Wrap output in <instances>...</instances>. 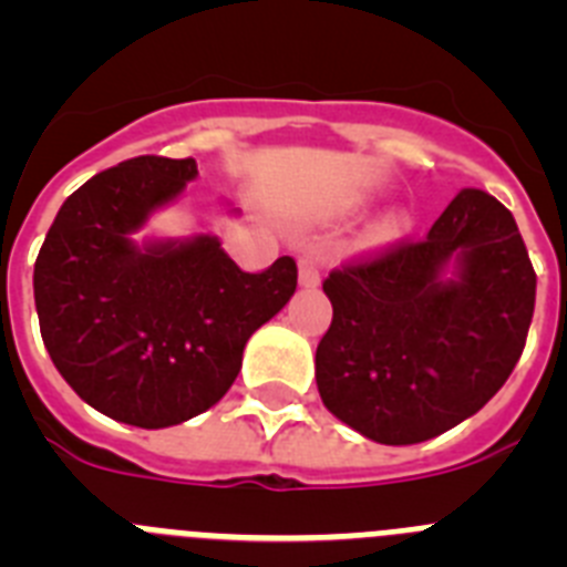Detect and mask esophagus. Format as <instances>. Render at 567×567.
I'll return each instance as SVG.
<instances>
[{"instance_id":"esophagus-1","label":"esophagus","mask_w":567,"mask_h":567,"mask_svg":"<svg viewBox=\"0 0 567 567\" xmlns=\"http://www.w3.org/2000/svg\"><path fill=\"white\" fill-rule=\"evenodd\" d=\"M298 275H300V284H303V287H318V284H320V267H318V260H312V258H303V260H300Z\"/></svg>"}]
</instances>
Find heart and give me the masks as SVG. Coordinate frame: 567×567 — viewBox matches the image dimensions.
I'll use <instances>...</instances> for the list:
<instances>
[{"mask_svg":"<svg viewBox=\"0 0 567 567\" xmlns=\"http://www.w3.org/2000/svg\"><path fill=\"white\" fill-rule=\"evenodd\" d=\"M398 224H394V227H385V235H394V233H398Z\"/></svg>","mask_w":567,"mask_h":567,"instance_id":"heart-1","label":"heart"}]
</instances>
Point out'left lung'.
Wrapping results in <instances>:
<instances>
[{"label": "left lung", "mask_w": 567, "mask_h": 567, "mask_svg": "<svg viewBox=\"0 0 567 567\" xmlns=\"http://www.w3.org/2000/svg\"><path fill=\"white\" fill-rule=\"evenodd\" d=\"M457 259V281L439 272ZM323 405L374 443L412 445L477 414L525 349L537 272L514 215L463 189L425 238L354 255L323 280Z\"/></svg>", "instance_id": "left-lung-1"}]
</instances>
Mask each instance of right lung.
Segmentation results:
<instances>
[{"mask_svg": "<svg viewBox=\"0 0 567 567\" xmlns=\"http://www.w3.org/2000/svg\"><path fill=\"white\" fill-rule=\"evenodd\" d=\"M198 175L195 158L138 155L59 209L33 267L48 354L70 389L118 423L167 429L227 394L249 334L287 307L298 264L244 269L209 235L135 249L130 233Z\"/></svg>", "mask_w": 567, "mask_h": 567, "instance_id": "right-lung-1", "label": "right lung"}]
</instances>
